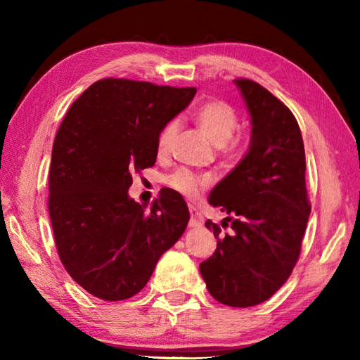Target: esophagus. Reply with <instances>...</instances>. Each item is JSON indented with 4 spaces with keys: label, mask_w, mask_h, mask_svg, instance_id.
Listing matches in <instances>:
<instances>
[{
    "label": "esophagus",
    "mask_w": 360,
    "mask_h": 360,
    "mask_svg": "<svg viewBox=\"0 0 360 360\" xmlns=\"http://www.w3.org/2000/svg\"><path fill=\"white\" fill-rule=\"evenodd\" d=\"M191 221H188V227H192V229H200L203 225V216L200 214V212L197 211V208H195V206H191Z\"/></svg>",
    "instance_id": "1"
}]
</instances>
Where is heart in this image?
I'll list each match as a JSON object with an SVG mask.
<instances>
[{
    "label": "heart",
    "instance_id": "b5f03b06",
    "mask_svg": "<svg viewBox=\"0 0 360 360\" xmlns=\"http://www.w3.org/2000/svg\"><path fill=\"white\" fill-rule=\"evenodd\" d=\"M195 120L206 136L217 146H224L233 136L238 127V114L229 103L206 101L195 111ZM178 131V122L169 120L163 125L157 138V154L165 155ZM212 182L211 174H198L187 168L176 169L167 178V184L187 198H197Z\"/></svg>",
    "mask_w": 360,
    "mask_h": 360
}]
</instances>
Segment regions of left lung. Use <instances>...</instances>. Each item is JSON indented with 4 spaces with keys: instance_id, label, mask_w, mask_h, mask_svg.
I'll use <instances>...</instances> for the list:
<instances>
[{
    "instance_id": "1",
    "label": "left lung",
    "mask_w": 360,
    "mask_h": 360,
    "mask_svg": "<svg viewBox=\"0 0 360 360\" xmlns=\"http://www.w3.org/2000/svg\"><path fill=\"white\" fill-rule=\"evenodd\" d=\"M251 115V143L238 165L210 193V205L227 212L216 252L200 273L217 302L248 308L270 298L298 260L311 206L304 186V148L294 114L260 84L236 79ZM229 224H227L226 222Z\"/></svg>"
}]
</instances>
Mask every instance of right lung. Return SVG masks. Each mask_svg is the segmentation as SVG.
<instances>
[{
	"label": "right lung",
	"mask_w": 360,
	"mask_h": 360,
	"mask_svg": "<svg viewBox=\"0 0 360 360\" xmlns=\"http://www.w3.org/2000/svg\"><path fill=\"white\" fill-rule=\"evenodd\" d=\"M195 94V87L101 79L60 125L49 173L53 238L65 270L101 300L136 295L184 233L191 214L181 193L162 188L148 212L129 188L133 173L154 167L158 133Z\"/></svg>",
	"instance_id": "1"
}]
</instances>
